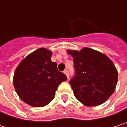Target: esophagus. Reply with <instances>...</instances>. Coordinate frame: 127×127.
Instances as JSON below:
<instances>
[{
    "label": "esophagus",
    "mask_w": 127,
    "mask_h": 127,
    "mask_svg": "<svg viewBox=\"0 0 127 127\" xmlns=\"http://www.w3.org/2000/svg\"><path fill=\"white\" fill-rule=\"evenodd\" d=\"M64 73L66 75V77L69 78V73H68V70L67 69H65L64 71Z\"/></svg>",
    "instance_id": "34e87169"
}]
</instances>
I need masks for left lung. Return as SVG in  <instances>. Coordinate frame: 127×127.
<instances>
[{"mask_svg":"<svg viewBox=\"0 0 127 127\" xmlns=\"http://www.w3.org/2000/svg\"><path fill=\"white\" fill-rule=\"evenodd\" d=\"M73 58L75 75L69 84L75 97L87 106L104 103L114 93L118 71L104 54L84 47L80 51L66 50Z\"/></svg>","mask_w":127,"mask_h":127,"instance_id":"obj_1","label":"left lung"}]
</instances>
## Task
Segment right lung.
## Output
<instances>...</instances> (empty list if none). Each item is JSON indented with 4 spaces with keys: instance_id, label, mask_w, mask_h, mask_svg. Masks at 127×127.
I'll list each match as a JSON object with an SVG mask.
<instances>
[{
    "instance_id": "1",
    "label": "right lung",
    "mask_w": 127,
    "mask_h": 127,
    "mask_svg": "<svg viewBox=\"0 0 127 127\" xmlns=\"http://www.w3.org/2000/svg\"><path fill=\"white\" fill-rule=\"evenodd\" d=\"M52 52L40 48L24 58L15 69L13 84L19 97L34 107H43L55 97L59 84L67 80L51 61Z\"/></svg>"
}]
</instances>
